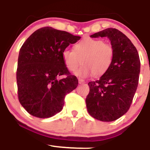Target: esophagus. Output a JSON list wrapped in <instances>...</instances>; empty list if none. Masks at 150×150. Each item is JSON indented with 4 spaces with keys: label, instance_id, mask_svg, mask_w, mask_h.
<instances>
[{
    "label": "esophagus",
    "instance_id": "obj_1",
    "mask_svg": "<svg viewBox=\"0 0 150 150\" xmlns=\"http://www.w3.org/2000/svg\"><path fill=\"white\" fill-rule=\"evenodd\" d=\"M79 83L80 84H81V83H85V81L83 80V79H79Z\"/></svg>",
    "mask_w": 150,
    "mask_h": 150
}]
</instances>
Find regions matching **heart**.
<instances>
[{"mask_svg":"<svg viewBox=\"0 0 150 150\" xmlns=\"http://www.w3.org/2000/svg\"><path fill=\"white\" fill-rule=\"evenodd\" d=\"M112 45L97 38H83L74 45V50L66 48L62 57L67 69L75 71L81 64L83 66L76 72L80 77H88L93 74L96 76L105 74L110 68L114 59Z\"/></svg>","mask_w":150,"mask_h":150,"instance_id":"heart-1","label":"heart"}]
</instances>
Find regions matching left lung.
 I'll list each match as a JSON object with an SVG mask.
<instances>
[{
	"mask_svg": "<svg viewBox=\"0 0 150 150\" xmlns=\"http://www.w3.org/2000/svg\"><path fill=\"white\" fill-rule=\"evenodd\" d=\"M91 37H107L114 54L108 71L99 80L88 83L87 110L98 120L113 121L122 117L131 107L138 85L140 57L131 40L117 29L108 28Z\"/></svg>",
	"mask_w": 150,
	"mask_h": 150,
	"instance_id": "1",
	"label": "left lung"
}]
</instances>
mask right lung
Returning <instances> with one entry per match:
<instances>
[{"label": "right lung", "instance_id": "add662e5", "mask_svg": "<svg viewBox=\"0 0 150 150\" xmlns=\"http://www.w3.org/2000/svg\"><path fill=\"white\" fill-rule=\"evenodd\" d=\"M80 36L45 26L36 30L19 50L17 69L19 103L28 113L49 118L61 112L64 98L78 86L63 62L62 53ZM65 76L58 79L60 75Z\"/></svg>", "mask_w": 150, "mask_h": 150}]
</instances>
